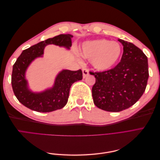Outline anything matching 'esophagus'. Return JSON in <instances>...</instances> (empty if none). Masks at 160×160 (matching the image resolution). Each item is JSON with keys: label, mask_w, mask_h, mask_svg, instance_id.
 Masks as SVG:
<instances>
[{"label": "esophagus", "mask_w": 160, "mask_h": 160, "mask_svg": "<svg viewBox=\"0 0 160 160\" xmlns=\"http://www.w3.org/2000/svg\"><path fill=\"white\" fill-rule=\"evenodd\" d=\"M82 71H83V79L86 78V77L89 75L88 69H82Z\"/></svg>", "instance_id": "34e87169"}]
</instances>
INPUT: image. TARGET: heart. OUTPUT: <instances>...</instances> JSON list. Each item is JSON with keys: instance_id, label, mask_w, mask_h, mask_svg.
Segmentation results:
<instances>
[{"instance_id": "obj_1", "label": "heart", "mask_w": 160, "mask_h": 160, "mask_svg": "<svg viewBox=\"0 0 160 160\" xmlns=\"http://www.w3.org/2000/svg\"><path fill=\"white\" fill-rule=\"evenodd\" d=\"M79 53L82 57L90 59L94 69L106 71L118 63L122 54V47L118 42L101 38L84 42Z\"/></svg>"}]
</instances>
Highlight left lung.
I'll list each match as a JSON object with an SVG mask.
<instances>
[{"mask_svg": "<svg viewBox=\"0 0 160 160\" xmlns=\"http://www.w3.org/2000/svg\"><path fill=\"white\" fill-rule=\"evenodd\" d=\"M123 46L122 59L114 68L93 72L94 104L99 109L119 112L134 105L146 90L149 77L148 57L133 43L119 38Z\"/></svg>", "mask_w": 160, "mask_h": 160, "instance_id": "left-lung-1", "label": "left lung"}]
</instances>
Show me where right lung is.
I'll return each mask as SVG.
<instances>
[{"instance_id": "obj_1", "label": "right lung", "mask_w": 160, "mask_h": 160, "mask_svg": "<svg viewBox=\"0 0 160 160\" xmlns=\"http://www.w3.org/2000/svg\"><path fill=\"white\" fill-rule=\"evenodd\" d=\"M72 35H59L41 41L24 50L12 67L11 83L16 98L27 108L38 112L46 113L60 109L68 101L69 91L72 83L83 79L81 69L70 71L63 69L56 76L54 85L41 92H33L28 85L26 71L31 62L42 57L45 47L48 45L63 47L69 49Z\"/></svg>"}]
</instances>
